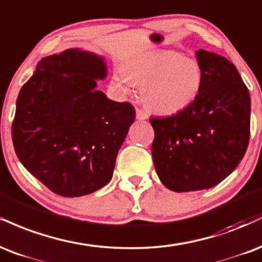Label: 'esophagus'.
Returning a JSON list of instances; mask_svg holds the SVG:
<instances>
[{"instance_id":"obj_1","label":"esophagus","mask_w":262,"mask_h":262,"mask_svg":"<svg viewBox=\"0 0 262 262\" xmlns=\"http://www.w3.org/2000/svg\"><path fill=\"white\" fill-rule=\"evenodd\" d=\"M136 119L137 120H147L148 119V115H147V113H144L142 109H138V107H136Z\"/></svg>"}]
</instances>
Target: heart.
Here are the masks:
<instances>
[{
	"label": "heart",
	"mask_w": 262,
	"mask_h": 262,
	"mask_svg": "<svg viewBox=\"0 0 262 262\" xmlns=\"http://www.w3.org/2000/svg\"><path fill=\"white\" fill-rule=\"evenodd\" d=\"M121 73L114 76V84L122 92H127V82L141 85L143 105L159 115H175L191 105L205 78L198 60L171 50L150 51L127 61Z\"/></svg>",
	"instance_id": "1"
}]
</instances>
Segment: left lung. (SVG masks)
Segmentation results:
<instances>
[{
  "label": "left lung",
  "instance_id": "1",
  "mask_svg": "<svg viewBox=\"0 0 262 262\" xmlns=\"http://www.w3.org/2000/svg\"><path fill=\"white\" fill-rule=\"evenodd\" d=\"M204 85L196 100L168 118H152V157L159 179L175 192L216 186L239 164L250 137V95L235 66L200 49Z\"/></svg>",
  "mask_w": 262,
  "mask_h": 262
}]
</instances>
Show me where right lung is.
Here are the masks:
<instances>
[{
	"mask_svg": "<svg viewBox=\"0 0 262 262\" xmlns=\"http://www.w3.org/2000/svg\"><path fill=\"white\" fill-rule=\"evenodd\" d=\"M103 57L79 49L44 57L17 98L12 124L15 155L28 171L64 198L112 180L118 152L135 120L127 101L97 91Z\"/></svg>",
	"mask_w": 262,
	"mask_h": 262,
	"instance_id": "add662e5",
	"label": "right lung"
}]
</instances>
